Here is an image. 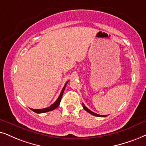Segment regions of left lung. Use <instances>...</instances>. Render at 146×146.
Listing matches in <instances>:
<instances>
[{"label":"left lung","mask_w":146,"mask_h":146,"mask_svg":"<svg viewBox=\"0 0 146 146\" xmlns=\"http://www.w3.org/2000/svg\"><path fill=\"white\" fill-rule=\"evenodd\" d=\"M83 107H84V110H86L87 112H89V113H90V114H92V115H94V116H96V117H106L107 115H100V114H96V113H95V112H92V110H90V109H88V108H87V107L85 106V105L83 104Z\"/></svg>","instance_id":"obj_1"}]
</instances>
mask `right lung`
Instances as JSON below:
<instances>
[{"instance_id":"1","label":"right lung","mask_w":146,"mask_h":146,"mask_svg":"<svg viewBox=\"0 0 146 146\" xmlns=\"http://www.w3.org/2000/svg\"><path fill=\"white\" fill-rule=\"evenodd\" d=\"M69 82H67L65 84H64V86L63 87V88H62L61 92H60V94L59 96H58V99H57L55 101V102L53 103L52 104L50 105L49 107H48V108H42V109H32V108H31V110H32V111L36 112V113H44V112L51 111V110H54L55 108H58V106H59V104H60V100H61V98H62V94H63V93H64V89H65L66 86H67V83Z\"/></svg>"}]
</instances>
